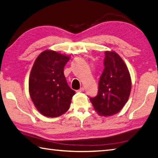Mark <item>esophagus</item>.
Returning <instances> with one entry per match:
<instances>
[{"label":"esophagus","mask_w":158,"mask_h":158,"mask_svg":"<svg viewBox=\"0 0 158 158\" xmlns=\"http://www.w3.org/2000/svg\"><path fill=\"white\" fill-rule=\"evenodd\" d=\"M84 87H81V89L77 90V92H78V93H82V92H84Z\"/></svg>","instance_id":"1"}]
</instances>
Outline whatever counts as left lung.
<instances>
[{
	"instance_id": "1",
	"label": "left lung",
	"mask_w": 158,
	"mask_h": 158,
	"mask_svg": "<svg viewBox=\"0 0 158 158\" xmlns=\"http://www.w3.org/2000/svg\"><path fill=\"white\" fill-rule=\"evenodd\" d=\"M105 55V68L99 81L98 95L90 100L99 114L107 116L119 112L127 102L131 79L126 65L118 53L106 51Z\"/></svg>"
}]
</instances>
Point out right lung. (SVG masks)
Returning a JSON list of instances; mask_svg holds the SVG:
<instances>
[{"label":"right lung","instance_id":"add662e5","mask_svg":"<svg viewBox=\"0 0 158 158\" xmlns=\"http://www.w3.org/2000/svg\"><path fill=\"white\" fill-rule=\"evenodd\" d=\"M69 56L46 50L35 61L29 78V93L37 110L47 117H58L68 110L75 91L64 75Z\"/></svg>","mask_w":158,"mask_h":158}]
</instances>
